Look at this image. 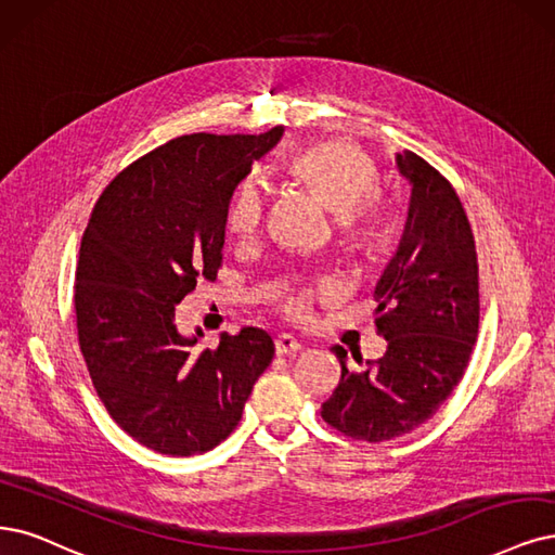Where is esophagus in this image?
Masks as SVG:
<instances>
[{
  "label": "esophagus",
  "instance_id": "esophagus-1",
  "mask_svg": "<svg viewBox=\"0 0 555 555\" xmlns=\"http://www.w3.org/2000/svg\"><path fill=\"white\" fill-rule=\"evenodd\" d=\"M301 350V345L295 336L291 334H281L274 338V352L276 357H295Z\"/></svg>",
  "mask_w": 555,
  "mask_h": 555
}]
</instances>
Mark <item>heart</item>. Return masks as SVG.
<instances>
[{
    "label": "heart",
    "mask_w": 555,
    "mask_h": 555,
    "mask_svg": "<svg viewBox=\"0 0 555 555\" xmlns=\"http://www.w3.org/2000/svg\"><path fill=\"white\" fill-rule=\"evenodd\" d=\"M281 178L322 210L336 217V244L352 260H373L391 240V210L384 196L373 190V164L357 146L345 141H318L301 146L279 162ZM262 223V198L242 184L225 208V233L235 246L251 244ZM311 291L285 295V318L304 322L311 315Z\"/></svg>",
    "instance_id": "obj_1"
}]
</instances>
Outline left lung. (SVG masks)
<instances>
[{"label": "left lung", "mask_w": 555, "mask_h": 555, "mask_svg": "<svg viewBox=\"0 0 555 555\" xmlns=\"http://www.w3.org/2000/svg\"><path fill=\"white\" fill-rule=\"evenodd\" d=\"M412 184L398 251L375 288V326L386 352L363 371L347 367L322 404L338 433L371 443L412 433L460 384L478 338V256L457 192L412 151L396 153Z\"/></svg>", "instance_id": "1"}]
</instances>
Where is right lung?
Here are the masks:
<instances>
[{"mask_svg": "<svg viewBox=\"0 0 555 555\" xmlns=\"http://www.w3.org/2000/svg\"><path fill=\"white\" fill-rule=\"evenodd\" d=\"M262 134H184L132 162L100 194L75 272L79 350L95 393L126 433L162 455L208 453L237 427L274 343L258 326L194 350L176 306L221 267L225 208Z\"/></svg>", "mask_w": 555, "mask_h": 555, "instance_id": "1", "label": "right lung"}]
</instances>
